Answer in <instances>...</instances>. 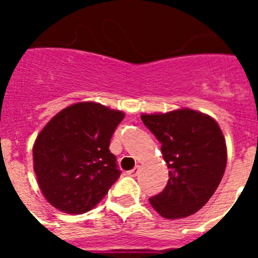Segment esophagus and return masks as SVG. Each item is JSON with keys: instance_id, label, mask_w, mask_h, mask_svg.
<instances>
[{"instance_id": "esophagus-1", "label": "esophagus", "mask_w": 258, "mask_h": 258, "mask_svg": "<svg viewBox=\"0 0 258 258\" xmlns=\"http://www.w3.org/2000/svg\"><path fill=\"white\" fill-rule=\"evenodd\" d=\"M140 169H141L140 165H136V166H134V168H133V169L129 170V172H127V174L131 175V177H136V175L138 174V173H140Z\"/></svg>"}]
</instances>
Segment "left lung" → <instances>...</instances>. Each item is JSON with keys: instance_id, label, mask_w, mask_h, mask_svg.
<instances>
[{"instance_id": "1", "label": "left lung", "mask_w": 258, "mask_h": 258, "mask_svg": "<svg viewBox=\"0 0 258 258\" xmlns=\"http://www.w3.org/2000/svg\"><path fill=\"white\" fill-rule=\"evenodd\" d=\"M141 118L161 143L169 168L165 188L150 198V204L168 220L197 213L217 190L226 168V142L217 121L190 108Z\"/></svg>"}]
</instances>
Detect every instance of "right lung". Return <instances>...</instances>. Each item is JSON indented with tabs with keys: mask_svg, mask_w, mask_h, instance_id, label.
I'll list each match as a JSON object with an SVG mask.
<instances>
[{
	"mask_svg": "<svg viewBox=\"0 0 258 258\" xmlns=\"http://www.w3.org/2000/svg\"><path fill=\"white\" fill-rule=\"evenodd\" d=\"M125 113L94 102L61 109L33 145V170L45 199L59 211L94 208L120 177L109 141Z\"/></svg>",
	"mask_w": 258,
	"mask_h": 258,
	"instance_id": "add662e5",
	"label": "right lung"
}]
</instances>
